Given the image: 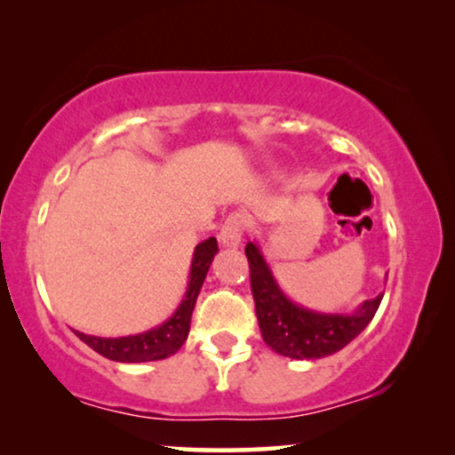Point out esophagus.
Here are the masks:
<instances>
[{"mask_svg": "<svg viewBox=\"0 0 455 455\" xmlns=\"http://www.w3.org/2000/svg\"><path fill=\"white\" fill-rule=\"evenodd\" d=\"M248 226V217L244 213H232L221 226L220 242L226 248H238L242 242V234Z\"/></svg>", "mask_w": 455, "mask_h": 455, "instance_id": "obj_1", "label": "esophagus"}]
</instances>
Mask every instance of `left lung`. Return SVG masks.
<instances>
[{"instance_id": "obj_1", "label": "left lung", "mask_w": 455, "mask_h": 455, "mask_svg": "<svg viewBox=\"0 0 455 455\" xmlns=\"http://www.w3.org/2000/svg\"><path fill=\"white\" fill-rule=\"evenodd\" d=\"M244 252L251 265V288L260 335L265 344L282 356L294 360L331 356L364 331L383 300V294H379L347 315L316 313L283 294L257 242H248Z\"/></svg>"}]
</instances>
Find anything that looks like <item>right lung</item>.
<instances>
[{
  "label": "right lung",
  "mask_w": 455,
  "mask_h": 455,
  "mask_svg": "<svg viewBox=\"0 0 455 455\" xmlns=\"http://www.w3.org/2000/svg\"><path fill=\"white\" fill-rule=\"evenodd\" d=\"M217 251L220 248H217L215 238L204 240L195 248L186 294L176 313L161 325L136 335H126V338H97V335H86L83 331L74 333L97 354L116 360V363H151V360H164L172 356L188 338L192 310H195L198 291L203 288V282L207 277V271L213 263Z\"/></svg>",
  "instance_id": "obj_1"
}]
</instances>
